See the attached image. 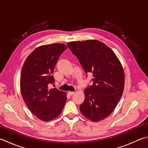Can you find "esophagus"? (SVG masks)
<instances>
[{"label":"esophagus","instance_id":"34e87169","mask_svg":"<svg viewBox=\"0 0 148 148\" xmlns=\"http://www.w3.org/2000/svg\"><path fill=\"white\" fill-rule=\"evenodd\" d=\"M68 94L69 95H73L74 94V91H69Z\"/></svg>","mask_w":148,"mask_h":148}]
</instances>
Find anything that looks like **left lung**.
I'll return each mask as SVG.
<instances>
[{
    "instance_id": "obj_1",
    "label": "left lung",
    "mask_w": 148,
    "mask_h": 148,
    "mask_svg": "<svg viewBox=\"0 0 148 148\" xmlns=\"http://www.w3.org/2000/svg\"><path fill=\"white\" fill-rule=\"evenodd\" d=\"M84 70L93 74V84L84 90L85 99L80 106L82 115L93 122L108 116L123 93L124 73L117 57L108 46L96 40L67 44Z\"/></svg>"
}]
</instances>
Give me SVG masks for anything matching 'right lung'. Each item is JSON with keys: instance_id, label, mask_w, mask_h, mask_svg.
<instances>
[{"instance_id": "add662e5", "label": "right lung", "mask_w": 148, "mask_h": 148, "mask_svg": "<svg viewBox=\"0 0 148 148\" xmlns=\"http://www.w3.org/2000/svg\"><path fill=\"white\" fill-rule=\"evenodd\" d=\"M64 44L38 47L25 60L21 75V91L25 103L33 114L43 121L60 115L66 102V93L49 89L54 83L53 73L58 58L67 49Z\"/></svg>"}]
</instances>
